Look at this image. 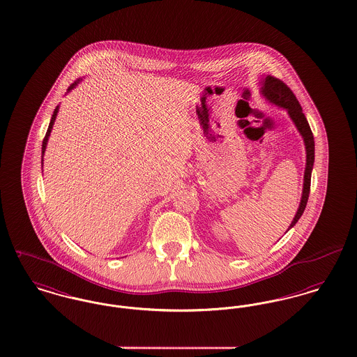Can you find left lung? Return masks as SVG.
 <instances>
[{
    "instance_id": "1",
    "label": "left lung",
    "mask_w": 357,
    "mask_h": 357,
    "mask_svg": "<svg viewBox=\"0 0 357 357\" xmlns=\"http://www.w3.org/2000/svg\"><path fill=\"white\" fill-rule=\"evenodd\" d=\"M261 94L275 105L280 106L289 112V116L291 117L295 126L298 128L299 133L303 137L305 147H306V168H305V176H303V191H302V198L298 211L294 217L291 225L289 229H291L294 225L298 222L301 215L303 214L309 194H310V181H312V169L314 165V137L313 132L310 129V126L302 112V107L299 105L296 97L294 96L291 89L284 84L283 81L267 75L263 82H261Z\"/></svg>"
}]
</instances>
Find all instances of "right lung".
Returning a JSON list of instances; mask_svg holds the SVG:
<instances>
[{
    "label": "right lung",
    "mask_w": 357,
    "mask_h": 357,
    "mask_svg": "<svg viewBox=\"0 0 357 357\" xmlns=\"http://www.w3.org/2000/svg\"><path fill=\"white\" fill-rule=\"evenodd\" d=\"M79 84V79L78 81H75L74 84H70V87H68V90L67 91H70L71 89H74L77 84ZM58 110H59V106H56V109L54 110V114H52V117H51V121H50V126H48V129H47V133H45V136H44V140H43V146H42V153H44V151H45V147H47V142H48V137H50V133H51V129H52V126H54V123H55V119H56V114H58Z\"/></svg>",
    "instance_id": "add662e5"
}]
</instances>
